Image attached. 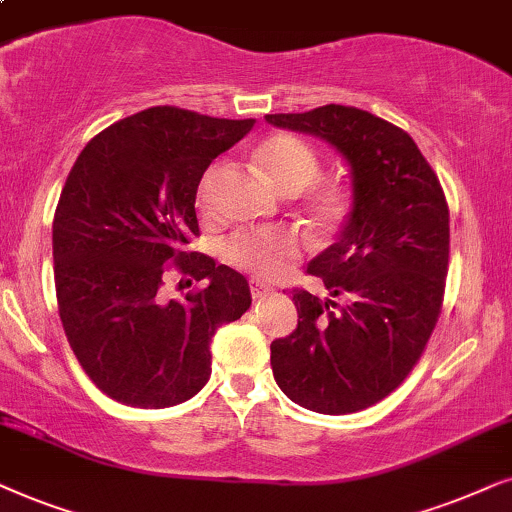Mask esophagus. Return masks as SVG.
Wrapping results in <instances>:
<instances>
[{"label": "esophagus", "mask_w": 512, "mask_h": 512, "mask_svg": "<svg viewBox=\"0 0 512 512\" xmlns=\"http://www.w3.org/2000/svg\"><path fill=\"white\" fill-rule=\"evenodd\" d=\"M271 288L269 285H264L262 281H250V295L252 299H262L264 295H269Z\"/></svg>", "instance_id": "obj_1"}]
</instances>
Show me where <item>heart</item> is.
<instances>
[{"label":"heart","instance_id":"1","mask_svg":"<svg viewBox=\"0 0 512 512\" xmlns=\"http://www.w3.org/2000/svg\"><path fill=\"white\" fill-rule=\"evenodd\" d=\"M255 161L283 192L297 194L304 189V213L318 231L330 234L349 220L353 208L351 187L339 180L316 182L320 159L306 140L290 133L269 135L257 145ZM213 175L215 170H208L196 192L201 208L208 206ZM299 250H302V238L288 227L241 229L224 243V255L231 264L260 278L281 274L292 260H297Z\"/></svg>","mask_w":512,"mask_h":512}]
</instances>
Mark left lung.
I'll list each match as a JSON object with an SVG mask.
<instances>
[{"instance_id":"1","label":"left lung","mask_w":512,"mask_h":512,"mask_svg":"<svg viewBox=\"0 0 512 512\" xmlns=\"http://www.w3.org/2000/svg\"><path fill=\"white\" fill-rule=\"evenodd\" d=\"M264 119L335 147L353 187L337 241L306 269L330 297L292 290L299 320L271 342V370L306 410L360 412L403 384L438 323L449 262L445 192L417 142L365 109L325 105Z\"/></svg>"}]
</instances>
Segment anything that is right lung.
I'll use <instances>...</instances> for the list:
<instances>
[{
    "instance_id": "right-lung-1",
    "label": "right lung",
    "mask_w": 512,
    "mask_h": 512,
    "mask_svg": "<svg viewBox=\"0 0 512 512\" xmlns=\"http://www.w3.org/2000/svg\"><path fill=\"white\" fill-rule=\"evenodd\" d=\"M252 126L149 107L95 135L67 175L53 217L58 311L79 365L117 403H185L210 377L217 327L250 309L248 281L189 241L203 173ZM168 263L207 285L168 300Z\"/></svg>"
}]
</instances>
